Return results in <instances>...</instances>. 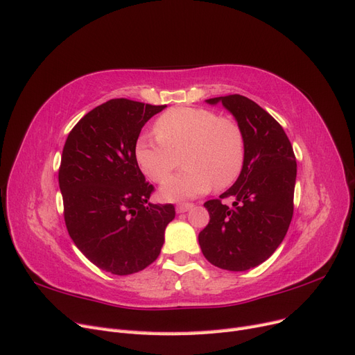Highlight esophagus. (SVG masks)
Returning <instances> with one entry per match:
<instances>
[{
    "instance_id": "esophagus-1",
    "label": "esophagus",
    "mask_w": 355,
    "mask_h": 355,
    "mask_svg": "<svg viewBox=\"0 0 355 355\" xmlns=\"http://www.w3.org/2000/svg\"><path fill=\"white\" fill-rule=\"evenodd\" d=\"M192 206H194V204H192V202H180V204H178V206H176V211H178V213H185V211H188Z\"/></svg>"
}]
</instances>
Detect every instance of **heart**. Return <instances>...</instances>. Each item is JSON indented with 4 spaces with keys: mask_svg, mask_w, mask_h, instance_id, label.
<instances>
[{
    "mask_svg": "<svg viewBox=\"0 0 355 355\" xmlns=\"http://www.w3.org/2000/svg\"><path fill=\"white\" fill-rule=\"evenodd\" d=\"M157 139H137L136 163L145 176L161 184L182 163L185 168L161 188L166 200L197 197L211 188L223 191L240 178L245 163V136L232 116L194 106H178L158 116Z\"/></svg>",
    "mask_w": 355,
    "mask_h": 355,
    "instance_id": "heart-1",
    "label": "heart"
}]
</instances>
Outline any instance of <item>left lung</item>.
I'll return each instance as SVG.
<instances>
[{"mask_svg":"<svg viewBox=\"0 0 355 355\" xmlns=\"http://www.w3.org/2000/svg\"><path fill=\"white\" fill-rule=\"evenodd\" d=\"M222 102L245 136V163L237 182L219 198L204 202L210 214L198 234L206 259L228 271L265 262L282 244L293 218L296 157L274 116L241 94L207 99ZM232 198V207L221 200Z\"/></svg>","mask_w":355,"mask_h":355,"instance_id":"left-lung-1","label":"left lung"}]
</instances>
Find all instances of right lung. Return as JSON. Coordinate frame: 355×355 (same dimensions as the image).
I'll list each match as a JSON object with an SVG mask.
<instances>
[{
    "instance_id": "add662e5",
    "label": "right lung",
    "mask_w": 355,
    "mask_h": 355,
    "mask_svg": "<svg viewBox=\"0 0 355 355\" xmlns=\"http://www.w3.org/2000/svg\"><path fill=\"white\" fill-rule=\"evenodd\" d=\"M166 105L111 99L85 114L63 146L59 187L69 237L103 271L145 270L161 252L173 204L149 201L135 146L145 123Z\"/></svg>"
}]
</instances>
